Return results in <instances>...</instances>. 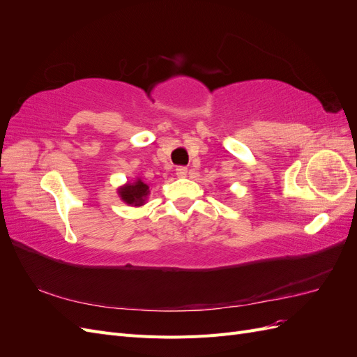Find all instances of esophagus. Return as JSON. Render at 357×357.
<instances>
[{"mask_svg":"<svg viewBox=\"0 0 357 357\" xmlns=\"http://www.w3.org/2000/svg\"><path fill=\"white\" fill-rule=\"evenodd\" d=\"M176 174H177L178 177H186V176H188V168H186V167H177Z\"/></svg>","mask_w":357,"mask_h":357,"instance_id":"34e87169","label":"esophagus"}]
</instances>
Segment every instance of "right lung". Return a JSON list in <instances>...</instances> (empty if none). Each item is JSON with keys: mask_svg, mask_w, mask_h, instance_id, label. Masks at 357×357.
I'll list each match as a JSON object with an SVG mask.
<instances>
[{"mask_svg": "<svg viewBox=\"0 0 357 357\" xmlns=\"http://www.w3.org/2000/svg\"><path fill=\"white\" fill-rule=\"evenodd\" d=\"M149 192V186L142 181V178H137L134 183H128L117 190L121 199L128 205H134V207H139L146 202Z\"/></svg>", "mask_w": 357, "mask_h": 357, "instance_id": "add662e5", "label": "right lung"}]
</instances>
